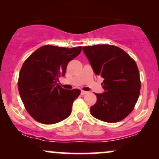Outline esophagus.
Masks as SVG:
<instances>
[{
  "label": "esophagus",
  "mask_w": 159,
  "mask_h": 159,
  "mask_svg": "<svg viewBox=\"0 0 159 159\" xmlns=\"http://www.w3.org/2000/svg\"><path fill=\"white\" fill-rule=\"evenodd\" d=\"M87 93H88V92H87V91H84V90H81V95H85Z\"/></svg>",
  "instance_id": "1"
}]
</instances>
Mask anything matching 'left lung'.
I'll return each instance as SVG.
<instances>
[{
  "label": "left lung",
  "instance_id": "1",
  "mask_svg": "<svg viewBox=\"0 0 159 159\" xmlns=\"http://www.w3.org/2000/svg\"><path fill=\"white\" fill-rule=\"evenodd\" d=\"M82 48L95 74L104 78L105 92L96 93L97 100L90 107L91 114L107 123L121 121L133 111L140 95L141 83L135 61L115 45Z\"/></svg>",
  "mask_w": 159,
  "mask_h": 159
}]
</instances>
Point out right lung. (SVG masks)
<instances>
[{"label":"right lung","instance_id":"1","mask_svg":"<svg viewBox=\"0 0 159 159\" xmlns=\"http://www.w3.org/2000/svg\"><path fill=\"white\" fill-rule=\"evenodd\" d=\"M81 52V46L67 48L44 45L24 62L18 87L25 109L36 121L50 125L70 115L72 103L81 90H66L58 81L65 75L69 62Z\"/></svg>","mask_w":159,"mask_h":159}]
</instances>
